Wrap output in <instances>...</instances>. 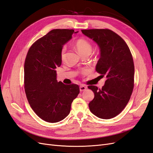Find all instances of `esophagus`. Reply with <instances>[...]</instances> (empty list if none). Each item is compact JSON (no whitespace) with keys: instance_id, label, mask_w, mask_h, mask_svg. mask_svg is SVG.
Here are the masks:
<instances>
[{"instance_id":"esophagus-1","label":"esophagus","mask_w":153,"mask_h":153,"mask_svg":"<svg viewBox=\"0 0 153 153\" xmlns=\"http://www.w3.org/2000/svg\"><path fill=\"white\" fill-rule=\"evenodd\" d=\"M87 87H86V86L85 85H81L79 87V90H80V92H83L84 91H85V90H87Z\"/></svg>"}]
</instances>
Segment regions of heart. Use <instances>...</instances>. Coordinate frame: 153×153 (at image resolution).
I'll use <instances>...</instances> for the list:
<instances>
[{"label": "heart", "mask_w": 153, "mask_h": 153, "mask_svg": "<svg viewBox=\"0 0 153 153\" xmlns=\"http://www.w3.org/2000/svg\"><path fill=\"white\" fill-rule=\"evenodd\" d=\"M75 47L77 52L79 53L81 56L85 54L90 55L92 53V46L91 43L84 39H79L75 42ZM66 48L63 47L61 52V57L62 60H64L65 57Z\"/></svg>", "instance_id": "heart-1"}]
</instances>
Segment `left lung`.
Segmentation results:
<instances>
[{
    "label": "left lung",
    "instance_id": "left-lung-1",
    "mask_svg": "<svg viewBox=\"0 0 153 153\" xmlns=\"http://www.w3.org/2000/svg\"><path fill=\"white\" fill-rule=\"evenodd\" d=\"M99 46L100 57L96 70L107 80L101 89L88 86L94 93L90 111L101 119H111L126 107L134 88V65L131 51L118 35L108 29L81 30Z\"/></svg>",
    "mask_w": 153,
    "mask_h": 153
}]
</instances>
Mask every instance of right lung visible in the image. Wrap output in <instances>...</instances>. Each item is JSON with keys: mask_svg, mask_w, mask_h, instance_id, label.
<instances>
[{"mask_svg": "<svg viewBox=\"0 0 153 153\" xmlns=\"http://www.w3.org/2000/svg\"><path fill=\"white\" fill-rule=\"evenodd\" d=\"M74 30H51L30 47L25 62V88L33 111L45 121L56 123L70 112L79 86L57 81L56 68L61 65L62 46L72 39Z\"/></svg>", "mask_w": 153, "mask_h": 153, "instance_id": "right-lung-1", "label": "right lung"}]
</instances>
